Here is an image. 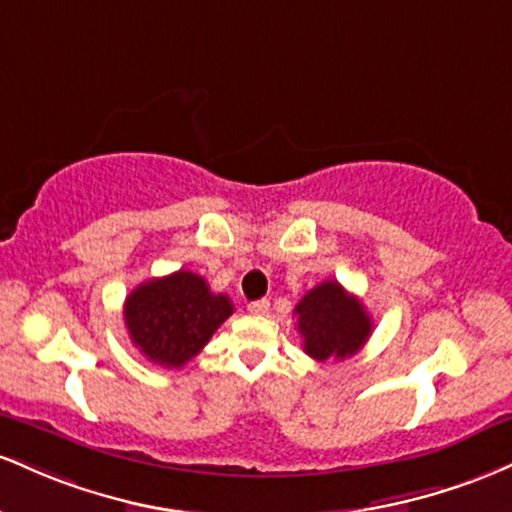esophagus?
<instances>
[{"label": "esophagus", "instance_id": "1", "mask_svg": "<svg viewBox=\"0 0 512 512\" xmlns=\"http://www.w3.org/2000/svg\"><path fill=\"white\" fill-rule=\"evenodd\" d=\"M268 309H271V302L268 300H256V302H249V312L256 314V317H261V314H266Z\"/></svg>", "mask_w": 512, "mask_h": 512}]
</instances>
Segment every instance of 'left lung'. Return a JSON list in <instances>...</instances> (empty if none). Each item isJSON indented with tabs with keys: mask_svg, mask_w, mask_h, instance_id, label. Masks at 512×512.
I'll return each instance as SVG.
<instances>
[{
	"mask_svg": "<svg viewBox=\"0 0 512 512\" xmlns=\"http://www.w3.org/2000/svg\"><path fill=\"white\" fill-rule=\"evenodd\" d=\"M304 353L314 360H346L365 346L372 319L363 302L336 280H324L295 307Z\"/></svg>",
	"mask_w": 512,
	"mask_h": 512,
	"instance_id": "obj_1",
	"label": "left lung"
}]
</instances>
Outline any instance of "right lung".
<instances>
[{
    "mask_svg": "<svg viewBox=\"0 0 512 512\" xmlns=\"http://www.w3.org/2000/svg\"><path fill=\"white\" fill-rule=\"evenodd\" d=\"M234 307L215 295L205 278L176 271L137 285L125 300V326L132 346L162 367H183L195 358Z\"/></svg>",
    "mask_w": 512,
    "mask_h": 512,
    "instance_id": "obj_1",
    "label": "right lung"
}]
</instances>
